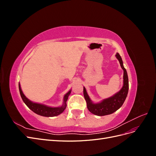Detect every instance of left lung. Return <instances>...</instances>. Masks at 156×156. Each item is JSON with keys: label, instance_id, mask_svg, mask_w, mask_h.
<instances>
[{"label": "left lung", "instance_id": "8db88e82", "mask_svg": "<svg viewBox=\"0 0 156 156\" xmlns=\"http://www.w3.org/2000/svg\"><path fill=\"white\" fill-rule=\"evenodd\" d=\"M116 56L118 60H119L121 68L124 70V85L119 92L109 98L105 99L101 103L94 104L90 99L85 88L83 87V94L84 99L87 101L88 109L92 114L97 116L108 115L116 111L123 105L127 97V93H128L129 83L126 69L124 67L123 62H122V58L119 53H117Z\"/></svg>", "mask_w": 156, "mask_h": 156}]
</instances>
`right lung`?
<instances>
[{
    "label": "right lung",
    "mask_w": 156,
    "mask_h": 156,
    "mask_svg": "<svg viewBox=\"0 0 156 156\" xmlns=\"http://www.w3.org/2000/svg\"><path fill=\"white\" fill-rule=\"evenodd\" d=\"M19 89H20V95L23 101L27 105V106L29 107L31 111H32L36 114L39 115L47 117H51V116H55L61 114L64 110L66 107V101L68 100V96L71 93V90H69L64 97V105L62 107H48L42 104H39V103H33L30 101L29 99H27L26 96L23 93L21 88L20 87V84H19Z\"/></svg>",
    "instance_id": "add662e5"
}]
</instances>
